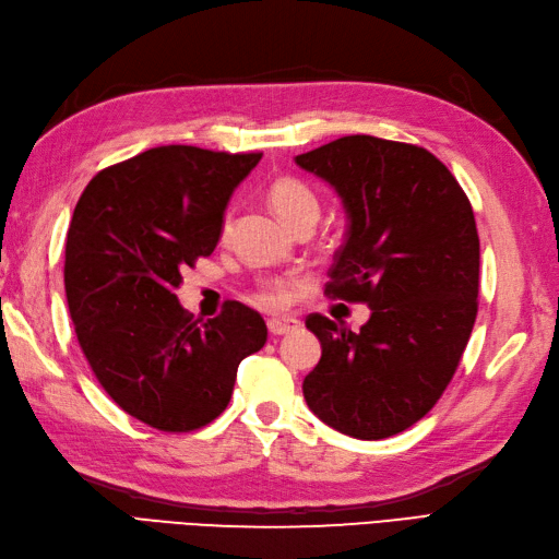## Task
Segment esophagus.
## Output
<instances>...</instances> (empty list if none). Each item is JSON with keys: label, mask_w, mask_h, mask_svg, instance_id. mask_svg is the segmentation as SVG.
<instances>
[{"label": "esophagus", "mask_w": 559, "mask_h": 559, "mask_svg": "<svg viewBox=\"0 0 559 559\" xmlns=\"http://www.w3.org/2000/svg\"><path fill=\"white\" fill-rule=\"evenodd\" d=\"M296 328H299V320H294V318H270L267 320V330H270V334H275V337H280V334H289Z\"/></svg>", "instance_id": "obj_1"}]
</instances>
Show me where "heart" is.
I'll list each match as a JSON object with an SVG mask.
<instances>
[{
  "label": "heart",
  "instance_id": "heart-1",
  "mask_svg": "<svg viewBox=\"0 0 559 559\" xmlns=\"http://www.w3.org/2000/svg\"><path fill=\"white\" fill-rule=\"evenodd\" d=\"M267 201L272 210L287 222V225L296 227L306 219H313L320 213V201L316 191L308 186L306 181L296 179V177H280L270 183L267 189ZM231 227V215H225V222H222V231H229ZM253 304H258L265 311H280V308L287 306L289 301V289L287 284L280 280L263 282L260 287L251 294Z\"/></svg>",
  "mask_w": 559,
  "mask_h": 559
}]
</instances>
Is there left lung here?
Listing matches in <instances>:
<instances>
[{
    "mask_svg": "<svg viewBox=\"0 0 559 559\" xmlns=\"http://www.w3.org/2000/svg\"><path fill=\"white\" fill-rule=\"evenodd\" d=\"M296 165L330 181L349 213L325 296L370 306L358 332L320 313L306 318L322 356L304 396L344 436H396L438 404L474 330V210L452 171L412 143L344 135Z\"/></svg>",
    "mask_w": 559,
    "mask_h": 559,
    "instance_id": "obj_1",
    "label": "left lung"
}]
</instances>
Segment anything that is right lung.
<instances>
[{
	"label": "right lung",
	"mask_w": 559,
	"mask_h": 559,
	"mask_svg": "<svg viewBox=\"0 0 559 559\" xmlns=\"http://www.w3.org/2000/svg\"><path fill=\"white\" fill-rule=\"evenodd\" d=\"M263 153L159 145L91 179L67 234L64 287L81 352L129 416L191 432L225 412L237 368L267 342L239 301L183 311L181 270L215 251L225 207Z\"/></svg>",
	"instance_id": "right-lung-1"
}]
</instances>
